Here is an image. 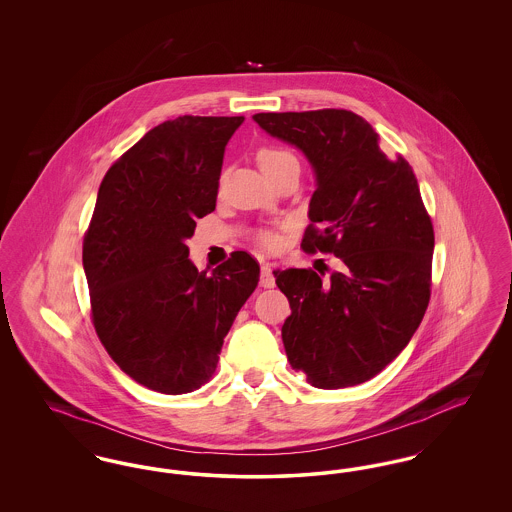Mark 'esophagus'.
Wrapping results in <instances>:
<instances>
[{
  "instance_id": "obj_1",
  "label": "esophagus",
  "mask_w": 512,
  "mask_h": 512,
  "mask_svg": "<svg viewBox=\"0 0 512 512\" xmlns=\"http://www.w3.org/2000/svg\"><path fill=\"white\" fill-rule=\"evenodd\" d=\"M261 286L263 288H274V276H272V267L268 263L261 265Z\"/></svg>"
}]
</instances>
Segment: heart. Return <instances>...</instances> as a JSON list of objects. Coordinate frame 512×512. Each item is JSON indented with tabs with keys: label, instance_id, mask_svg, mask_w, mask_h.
Returning a JSON list of instances; mask_svg holds the SVG:
<instances>
[{
	"label": "heart",
	"instance_id": "obj_1",
	"mask_svg": "<svg viewBox=\"0 0 512 512\" xmlns=\"http://www.w3.org/2000/svg\"><path fill=\"white\" fill-rule=\"evenodd\" d=\"M257 163L261 167V171L265 172V176H270L274 172L284 169L286 165H295L297 159L295 155L286 151V149H280V147H261L257 151ZM259 244L265 245V247H272L276 244V236L272 232H261L259 234Z\"/></svg>",
	"mask_w": 512,
	"mask_h": 512
}]
</instances>
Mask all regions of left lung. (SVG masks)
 Segmentation results:
<instances>
[{
    "label": "left lung",
    "mask_w": 512,
    "mask_h": 512,
    "mask_svg": "<svg viewBox=\"0 0 512 512\" xmlns=\"http://www.w3.org/2000/svg\"><path fill=\"white\" fill-rule=\"evenodd\" d=\"M297 147L317 190L301 247L338 270H274L292 315L282 341L293 370L320 390L363 384L407 347L430 301L434 228L411 165L390 161L368 122L345 109L253 115ZM320 271V270H318Z\"/></svg>",
    "instance_id": "obj_1"
}]
</instances>
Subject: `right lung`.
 <instances>
[{
    "label": "right lung",
    "mask_w": 512,
    "mask_h": 512,
    "mask_svg": "<svg viewBox=\"0 0 512 512\" xmlns=\"http://www.w3.org/2000/svg\"><path fill=\"white\" fill-rule=\"evenodd\" d=\"M244 117L184 115L151 128L107 171L84 236L92 320L111 359L149 390L180 395L215 372L222 341L257 288L234 251L199 272L186 240L215 211L224 147Z\"/></svg>",
    "instance_id": "obj_1"
}]
</instances>
